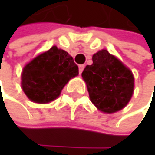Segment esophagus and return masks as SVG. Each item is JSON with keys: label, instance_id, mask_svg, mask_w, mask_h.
Here are the masks:
<instances>
[{"label": "esophagus", "instance_id": "34e87169", "mask_svg": "<svg viewBox=\"0 0 155 155\" xmlns=\"http://www.w3.org/2000/svg\"><path fill=\"white\" fill-rule=\"evenodd\" d=\"M84 69V65H79V72H80V74L83 72Z\"/></svg>", "mask_w": 155, "mask_h": 155}]
</instances>
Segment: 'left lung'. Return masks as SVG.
<instances>
[{
  "label": "left lung",
  "mask_w": 155,
  "mask_h": 155,
  "mask_svg": "<svg viewBox=\"0 0 155 155\" xmlns=\"http://www.w3.org/2000/svg\"><path fill=\"white\" fill-rule=\"evenodd\" d=\"M92 60L93 64L87 65L82 72L92 103L108 114L122 110L133 95L131 71L107 50L96 53Z\"/></svg>",
  "instance_id": "obj_1"
}]
</instances>
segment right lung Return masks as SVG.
I'll return each instance as SVG.
<instances>
[{"mask_svg":"<svg viewBox=\"0 0 155 155\" xmlns=\"http://www.w3.org/2000/svg\"><path fill=\"white\" fill-rule=\"evenodd\" d=\"M79 74L78 66L66 51L53 46L23 69L22 89L36 103L56 99L70 79Z\"/></svg>","mask_w":155,"mask_h":155,"instance_id":"add662e5","label":"right lung"}]
</instances>
